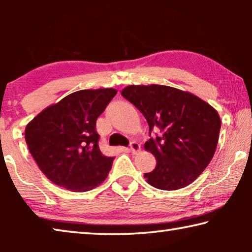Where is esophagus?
Segmentation results:
<instances>
[{
  "mask_svg": "<svg viewBox=\"0 0 252 252\" xmlns=\"http://www.w3.org/2000/svg\"><path fill=\"white\" fill-rule=\"evenodd\" d=\"M140 150H141V146H140V144L136 142V141H132L131 143H130V151L132 152V153H136V152H139Z\"/></svg>",
  "mask_w": 252,
  "mask_h": 252,
  "instance_id": "esophagus-1",
  "label": "esophagus"
}]
</instances>
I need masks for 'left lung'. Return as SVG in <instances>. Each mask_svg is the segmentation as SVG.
Returning a JSON list of instances; mask_svg holds the SVG:
<instances>
[{
	"mask_svg": "<svg viewBox=\"0 0 252 252\" xmlns=\"http://www.w3.org/2000/svg\"><path fill=\"white\" fill-rule=\"evenodd\" d=\"M160 134L144 149L156 157L148 183L160 190H178L193 182L210 163L219 140L220 117L192 93L167 85H129L121 92Z\"/></svg>",
	"mask_w": 252,
	"mask_h": 252,
	"instance_id": "1",
	"label": "left lung"
}]
</instances>
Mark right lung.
I'll list each match as a JSON object with an SVG mask.
<instances>
[{
  "label": "right lung",
  "mask_w": 252,
  "mask_h": 252,
  "mask_svg": "<svg viewBox=\"0 0 252 252\" xmlns=\"http://www.w3.org/2000/svg\"><path fill=\"white\" fill-rule=\"evenodd\" d=\"M114 89L80 90L44 109L25 127V141L44 176L73 192L105 180L114 158L102 155L96 119L117 94Z\"/></svg>",
  "instance_id": "obj_1"
}]
</instances>
